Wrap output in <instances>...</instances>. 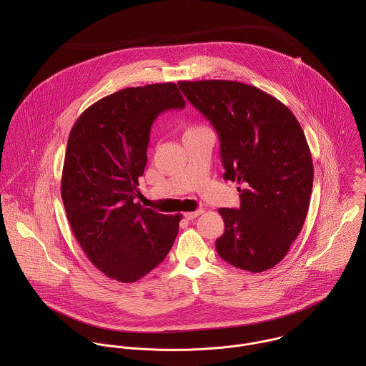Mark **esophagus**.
Wrapping results in <instances>:
<instances>
[{
    "instance_id": "obj_1",
    "label": "esophagus",
    "mask_w": 366,
    "mask_h": 366,
    "mask_svg": "<svg viewBox=\"0 0 366 366\" xmlns=\"http://www.w3.org/2000/svg\"><path fill=\"white\" fill-rule=\"evenodd\" d=\"M200 214H203V209H196V211H189V212H184V217L187 219H194L197 218Z\"/></svg>"
}]
</instances>
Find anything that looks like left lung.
<instances>
[{
	"mask_svg": "<svg viewBox=\"0 0 366 366\" xmlns=\"http://www.w3.org/2000/svg\"><path fill=\"white\" fill-rule=\"evenodd\" d=\"M215 128L225 180L242 184L241 207L219 209L218 255L258 273L282 261L300 234L313 189V160L293 112L261 89L229 80L179 81Z\"/></svg>",
	"mask_w": 366,
	"mask_h": 366,
	"instance_id": "left-lung-1",
	"label": "left lung"
}]
</instances>
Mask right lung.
<instances>
[{
  "mask_svg": "<svg viewBox=\"0 0 366 366\" xmlns=\"http://www.w3.org/2000/svg\"><path fill=\"white\" fill-rule=\"evenodd\" d=\"M184 105L174 83L128 87L90 105L70 131L63 206L87 258L111 279H142L176 239L182 214H159L135 199L152 122L160 112Z\"/></svg>",
  "mask_w": 366,
  "mask_h": 366,
  "instance_id": "right-lung-1",
  "label": "right lung"
}]
</instances>
